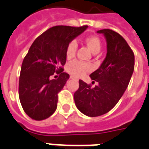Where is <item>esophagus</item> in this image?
<instances>
[{
    "instance_id": "1",
    "label": "esophagus",
    "mask_w": 149,
    "mask_h": 149,
    "mask_svg": "<svg viewBox=\"0 0 149 149\" xmlns=\"http://www.w3.org/2000/svg\"><path fill=\"white\" fill-rule=\"evenodd\" d=\"M70 79H74V77H72V76H70Z\"/></svg>"
}]
</instances>
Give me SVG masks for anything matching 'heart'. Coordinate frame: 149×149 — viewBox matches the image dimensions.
<instances>
[{"instance_id":"1","label":"heart","mask_w":149,"mask_h":149,"mask_svg":"<svg viewBox=\"0 0 149 149\" xmlns=\"http://www.w3.org/2000/svg\"><path fill=\"white\" fill-rule=\"evenodd\" d=\"M84 43L88 46L89 49L93 53H98L101 49L102 43L100 39L96 36H89L84 39ZM78 44L75 40H71L70 42L65 49V57L67 59H71L75 56ZM66 70L72 76L81 77L86 73L89 72L91 70L90 65L87 64L85 62H82L79 61H74L67 65Z\"/></svg>"}]
</instances>
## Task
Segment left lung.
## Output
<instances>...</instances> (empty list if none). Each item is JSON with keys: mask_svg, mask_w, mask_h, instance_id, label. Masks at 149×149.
<instances>
[{"mask_svg": "<svg viewBox=\"0 0 149 149\" xmlns=\"http://www.w3.org/2000/svg\"><path fill=\"white\" fill-rule=\"evenodd\" d=\"M97 33L104 34L107 41V54L96 71L90 74L92 88L79 80V88L74 94L79 110L89 117L103 115L110 111L118 102L127 88L135 68V55L120 34L111 29H103Z\"/></svg>", "mask_w": 149, "mask_h": 149, "instance_id": "8db88e82", "label": "left lung"}]
</instances>
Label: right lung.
Segmentation results:
<instances>
[{
    "mask_svg": "<svg viewBox=\"0 0 149 149\" xmlns=\"http://www.w3.org/2000/svg\"><path fill=\"white\" fill-rule=\"evenodd\" d=\"M87 27L55 26L39 36L30 47L22 64L18 95L23 110L32 119H46L56 110L58 93L70 78L63 72L65 49ZM54 72L58 77L51 79Z\"/></svg>",
    "mask_w": 149,
    "mask_h": 149,
    "instance_id": "right-lung-1",
    "label": "right lung"
}]
</instances>
